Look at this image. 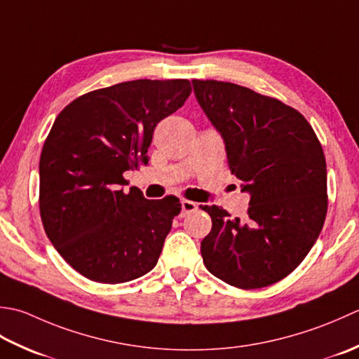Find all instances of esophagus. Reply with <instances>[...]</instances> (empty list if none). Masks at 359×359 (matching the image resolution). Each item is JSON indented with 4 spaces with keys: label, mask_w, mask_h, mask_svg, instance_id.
Returning <instances> with one entry per match:
<instances>
[{
    "label": "esophagus",
    "mask_w": 359,
    "mask_h": 359,
    "mask_svg": "<svg viewBox=\"0 0 359 359\" xmlns=\"http://www.w3.org/2000/svg\"><path fill=\"white\" fill-rule=\"evenodd\" d=\"M181 209H182L181 215L184 217V215L192 214V212H195L196 209H198V204L194 203V201H189V200H182L181 201Z\"/></svg>",
    "instance_id": "1"
}]
</instances>
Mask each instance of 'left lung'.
I'll return each mask as SVG.
<instances>
[{
	"label": "left lung",
	"mask_w": 359,
	"mask_h": 359,
	"mask_svg": "<svg viewBox=\"0 0 359 359\" xmlns=\"http://www.w3.org/2000/svg\"><path fill=\"white\" fill-rule=\"evenodd\" d=\"M203 111L222 135L228 165L251 195L245 220L201 206L212 229L201 241L209 273L241 290L282 280L301 265L327 215L323 145L297 109L250 88L194 80Z\"/></svg>",
	"instance_id": "left-lung-1"
}]
</instances>
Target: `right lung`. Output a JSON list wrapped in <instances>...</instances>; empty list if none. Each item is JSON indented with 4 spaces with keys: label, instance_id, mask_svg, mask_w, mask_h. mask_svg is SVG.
I'll return each instance as SVG.
<instances>
[{
    "label": "right lung",
    "instance_id": "1",
    "mask_svg": "<svg viewBox=\"0 0 359 359\" xmlns=\"http://www.w3.org/2000/svg\"><path fill=\"white\" fill-rule=\"evenodd\" d=\"M187 79L131 80L72 100L40 156V215L57 252L86 279L123 283L151 271L177 196L147 200L123 172L149 163L153 130L184 105Z\"/></svg>",
    "mask_w": 359,
    "mask_h": 359
}]
</instances>
